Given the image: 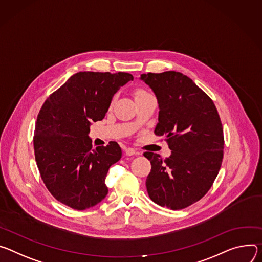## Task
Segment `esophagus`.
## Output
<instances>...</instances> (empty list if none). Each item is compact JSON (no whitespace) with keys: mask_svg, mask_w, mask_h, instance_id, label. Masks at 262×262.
<instances>
[{"mask_svg":"<svg viewBox=\"0 0 262 262\" xmlns=\"http://www.w3.org/2000/svg\"><path fill=\"white\" fill-rule=\"evenodd\" d=\"M125 154L127 155V156H133V155H139L140 153L139 152H137L135 149H133V148H127L126 150H125Z\"/></svg>","mask_w":262,"mask_h":262,"instance_id":"1","label":"esophagus"}]
</instances>
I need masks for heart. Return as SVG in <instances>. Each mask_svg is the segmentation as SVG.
I'll return each mask as SVG.
<instances>
[{"label": "heart", "instance_id": "1", "mask_svg": "<svg viewBox=\"0 0 262 262\" xmlns=\"http://www.w3.org/2000/svg\"><path fill=\"white\" fill-rule=\"evenodd\" d=\"M144 95H149L147 92H144L143 90H138L135 92V98L136 97H140V96H144Z\"/></svg>", "mask_w": 262, "mask_h": 262}]
</instances>
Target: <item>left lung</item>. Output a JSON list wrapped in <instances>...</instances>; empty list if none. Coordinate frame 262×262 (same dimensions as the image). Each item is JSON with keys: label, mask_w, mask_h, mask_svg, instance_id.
<instances>
[{"label": "left lung", "mask_w": 262, "mask_h": 262, "mask_svg": "<svg viewBox=\"0 0 262 262\" xmlns=\"http://www.w3.org/2000/svg\"><path fill=\"white\" fill-rule=\"evenodd\" d=\"M158 102L155 134L165 135L171 154L162 159L147 152L152 169L146 185L156 204L183 209L204 196L223 160L224 134L212 100L187 76L178 72L142 74Z\"/></svg>", "instance_id": "left-lung-1"}]
</instances>
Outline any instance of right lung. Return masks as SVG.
<instances>
[{
	"label": "right lung",
	"instance_id": "obj_1",
	"mask_svg": "<svg viewBox=\"0 0 262 262\" xmlns=\"http://www.w3.org/2000/svg\"><path fill=\"white\" fill-rule=\"evenodd\" d=\"M133 80L128 73L80 72L42 105L34 133V152L41 179L52 195L77 210L103 201L109 167L122 157L115 141L93 147L92 122L102 121L114 94Z\"/></svg>",
	"mask_w": 262,
	"mask_h": 262
}]
</instances>
